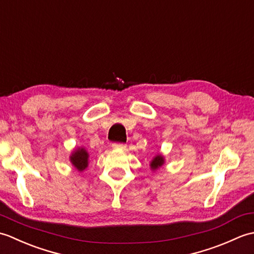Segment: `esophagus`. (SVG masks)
I'll list each match as a JSON object with an SVG mask.
<instances>
[{
	"mask_svg": "<svg viewBox=\"0 0 254 254\" xmlns=\"http://www.w3.org/2000/svg\"><path fill=\"white\" fill-rule=\"evenodd\" d=\"M112 147L115 149H124L127 147V145L123 144V143H113Z\"/></svg>",
	"mask_w": 254,
	"mask_h": 254,
	"instance_id": "obj_1",
	"label": "esophagus"
}]
</instances>
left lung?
<instances>
[{
  "instance_id": "1",
  "label": "left lung",
  "mask_w": 254,
  "mask_h": 254,
  "mask_svg": "<svg viewBox=\"0 0 254 254\" xmlns=\"http://www.w3.org/2000/svg\"><path fill=\"white\" fill-rule=\"evenodd\" d=\"M164 164V158L163 156H156V157L152 160V163H150V167H152V169H157L159 167L163 166Z\"/></svg>"
}]
</instances>
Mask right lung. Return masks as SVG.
Here are the masks:
<instances>
[{"label": "right lung", "mask_w": 254, "mask_h": 254, "mask_svg": "<svg viewBox=\"0 0 254 254\" xmlns=\"http://www.w3.org/2000/svg\"><path fill=\"white\" fill-rule=\"evenodd\" d=\"M71 161L78 171H83L88 165V154L85 148H79L72 154Z\"/></svg>", "instance_id": "1"}]
</instances>
